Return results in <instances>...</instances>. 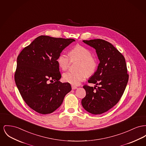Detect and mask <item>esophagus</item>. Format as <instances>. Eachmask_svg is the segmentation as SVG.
<instances>
[{
  "instance_id": "obj_1",
  "label": "esophagus",
  "mask_w": 146,
  "mask_h": 146,
  "mask_svg": "<svg viewBox=\"0 0 146 146\" xmlns=\"http://www.w3.org/2000/svg\"><path fill=\"white\" fill-rule=\"evenodd\" d=\"M72 89L73 90H75V89H77V87L76 86H72Z\"/></svg>"
}]
</instances>
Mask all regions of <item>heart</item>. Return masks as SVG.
Instances as JSON below:
<instances>
[{
    "label": "heart",
    "mask_w": 146,
    "mask_h": 146,
    "mask_svg": "<svg viewBox=\"0 0 146 146\" xmlns=\"http://www.w3.org/2000/svg\"><path fill=\"white\" fill-rule=\"evenodd\" d=\"M69 54L72 60H80L78 66L77 72H67L63 74V80L74 86H77L86 79V75L91 76L94 73L97 68V61L92 56V52L87 48L77 45L73 48ZM59 67L63 70L68 68L70 58L65 53H60L57 58Z\"/></svg>",
    "instance_id": "1"
}]
</instances>
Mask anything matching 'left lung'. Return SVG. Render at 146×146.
<instances>
[{
	"instance_id": "1",
	"label": "left lung",
	"mask_w": 146,
	"mask_h": 146,
	"mask_svg": "<svg viewBox=\"0 0 146 146\" xmlns=\"http://www.w3.org/2000/svg\"><path fill=\"white\" fill-rule=\"evenodd\" d=\"M93 47L100 63L88 80L94 87L84 86L86 96L82 100L84 109L92 114H102L120 100L129 80L125 59L111 43L102 39L84 40ZM98 85L100 86L96 88Z\"/></svg>"
}]
</instances>
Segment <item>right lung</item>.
<instances>
[{"instance_id": "1", "label": "right lung", "mask_w": 146, "mask_h": 146, "mask_svg": "<svg viewBox=\"0 0 146 146\" xmlns=\"http://www.w3.org/2000/svg\"><path fill=\"white\" fill-rule=\"evenodd\" d=\"M74 41L72 38L42 35L19 54L15 83L23 100L35 111L41 114L54 111L72 90L69 83L60 81L57 60L62 51Z\"/></svg>"}]
</instances>
